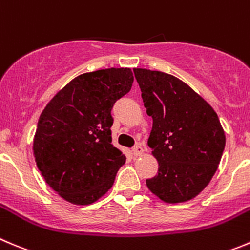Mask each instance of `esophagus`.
I'll return each mask as SVG.
<instances>
[{
    "instance_id": "esophagus-1",
    "label": "esophagus",
    "mask_w": 250,
    "mask_h": 250,
    "mask_svg": "<svg viewBox=\"0 0 250 250\" xmlns=\"http://www.w3.org/2000/svg\"><path fill=\"white\" fill-rule=\"evenodd\" d=\"M133 155H134V156H140V155L143 154V152H144V149H143V146L142 145H135L134 147H133Z\"/></svg>"
}]
</instances>
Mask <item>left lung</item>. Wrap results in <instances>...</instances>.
I'll list each match as a JSON object with an SVG mask.
<instances>
[{
  "label": "left lung",
  "instance_id": "obj_1",
  "mask_svg": "<svg viewBox=\"0 0 250 250\" xmlns=\"http://www.w3.org/2000/svg\"><path fill=\"white\" fill-rule=\"evenodd\" d=\"M146 113L152 118L147 145L159 171L146 186L165 203L197 197L211 181L226 137L214 108L171 74L134 68Z\"/></svg>",
  "mask_w": 250,
  "mask_h": 250
}]
</instances>
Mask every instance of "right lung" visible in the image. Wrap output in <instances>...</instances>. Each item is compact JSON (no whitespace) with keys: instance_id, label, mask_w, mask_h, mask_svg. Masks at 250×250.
<instances>
[{"instance_id":"right-lung-1","label":"right lung","mask_w":250,"mask_h":250,"mask_svg":"<svg viewBox=\"0 0 250 250\" xmlns=\"http://www.w3.org/2000/svg\"><path fill=\"white\" fill-rule=\"evenodd\" d=\"M133 81L130 68L81 74L41 112L34 156L46 183L67 202L89 205L112 187L125 156L112 145L111 110Z\"/></svg>"}]
</instances>
